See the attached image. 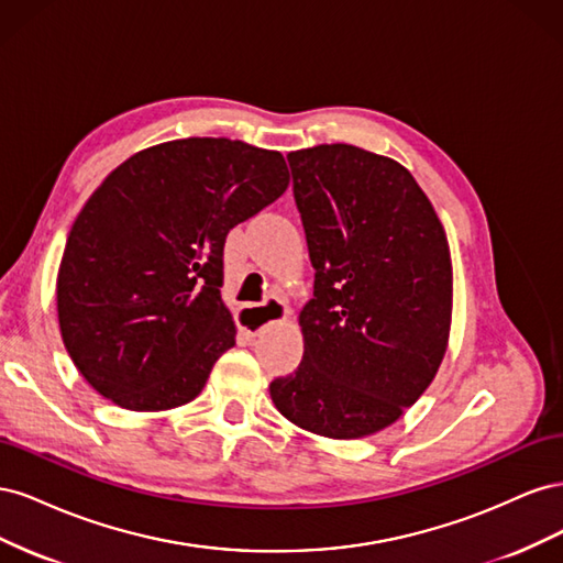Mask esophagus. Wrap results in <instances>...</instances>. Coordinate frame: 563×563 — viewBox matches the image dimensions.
<instances>
[{"label": "esophagus", "mask_w": 563, "mask_h": 563, "mask_svg": "<svg viewBox=\"0 0 563 563\" xmlns=\"http://www.w3.org/2000/svg\"><path fill=\"white\" fill-rule=\"evenodd\" d=\"M288 314H291V310H288V305L284 300L269 298L263 305H244L240 312V321L244 323V329L253 338V335H258L265 327H269V323L288 319Z\"/></svg>", "instance_id": "34e87169"}]
</instances>
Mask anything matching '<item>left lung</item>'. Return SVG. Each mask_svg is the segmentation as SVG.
Returning a JSON list of instances; mask_svg holds the SVG:
<instances>
[{"label": "left lung", "instance_id": "1", "mask_svg": "<svg viewBox=\"0 0 563 563\" xmlns=\"http://www.w3.org/2000/svg\"><path fill=\"white\" fill-rule=\"evenodd\" d=\"M314 267L302 362L272 380L277 411L329 439L397 422L444 362L453 265L444 225L399 162L333 143L288 152Z\"/></svg>", "mask_w": 563, "mask_h": 563}]
</instances>
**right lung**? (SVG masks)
<instances>
[{
	"mask_svg": "<svg viewBox=\"0 0 563 563\" xmlns=\"http://www.w3.org/2000/svg\"><path fill=\"white\" fill-rule=\"evenodd\" d=\"M282 152L183 139L135 152L96 187L56 279L63 345L100 397L129 411L192 401L236 327L228 232L288 187Z\"/></svg>",
	"mask_w": 563,
	"mask_h": 563,
	"instance_id": "right-lung-1",
	"label": "right lung"
}]
</instances>
